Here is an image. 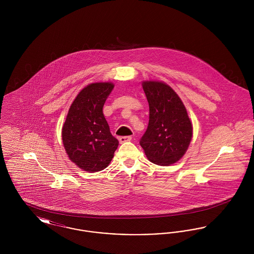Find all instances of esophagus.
<instances>
[{
    "instance_id": "1",
    "label": "esophagus",
    "mask_w": 254,
    "mask_h": 254,
    "mask_svg": "<svg viewBox=\"0 0 254 254\" xmlns=\"http://www.w3.org/2000/svg\"><path fill=\"white\" fill-rule=\"evenodd\" d=\"M131 140V136H122L119 138V142L123 144V143H126V142H129Z\"/></svg>"
}]
</instances>
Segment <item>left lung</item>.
<instances>
[{"label": "left lung", "mask_w": 254, "mask_h": 254, "mask_svg": "<svg viewBox=\"0 0 254 254\" xmlns=\"http://www.w3.org/2000/svg\"><path fill=\"white\" fill-rule=\"evenodd\" d=\"M149 106V121L140 140L147 159L169 166L181 159L192 138V125L180 97L169 85L157 81L143 82Z\"/></svg>", "instance_id": "8db88e82"}]
</instances>
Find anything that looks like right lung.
Segmentation results:
<instances>
[{"label":"right lung","mask_w":254,"mask_h":254,"mask_svg":"<svg viewBox=\"0 0 254 254\" xmlns=\"http://www.w3.org/2000/svg\"><path fill=\"white\" fill-rule=\"evenodd\" d=\"M113 87L109 82L86 85L73 101L63 126V144L68 157L87 172L106 169L119 145L103 113Z\"/></svg>","instance_id":"1"}]
</instances>
